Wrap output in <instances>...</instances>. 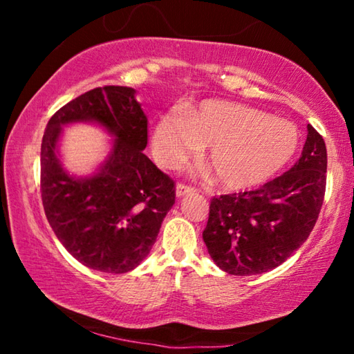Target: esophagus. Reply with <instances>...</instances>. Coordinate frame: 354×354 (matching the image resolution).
Masks as SVG:
<instances>
[{"mask_svg":"<svg viewBox=\"0 0 354 354\" xmlns=\"http://www.w3.org/2000/svg\"><path fill=\"white\" fill-rule=\"evenodd\" d=\"M195 189L190 187V185L187 184H183V183H178L176 184V196L178 198H181V196L187 195V194H194Z\"/></svg>","mask_w":354,"mask_h":354,"instance_id":"esophagus-1","label":"esophagus"}]
</instances>
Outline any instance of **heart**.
Instances as JSON below:
<instances>
[{
	"label": "heart",
	"mask_w": 354,
	"mask_h": 354,
	"mask_svg": "<svg viewBox=\"0 0 354 354\" xmlns=\"http://www.w3.org/2000/svg\"><path fill=\"white\" fill-rule=\"evenodd\" d=\"M206 145L205 160L226 190L256 187L289 162L298 147L292 123L254 107L205 100L184 113H165L153 136V153L175 167Z\"/></svg>",
	"instance_id": "heart-1"
}]
</instances>
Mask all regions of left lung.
Returning <instances> with one entry per match:
<instances>
[{
  "label": "left lung",
  "instance_id": "8db88e82",
  "mask_svg": "<svg viewBox=\"0 0 354 354\" xmlns=\"http://www.w3.org/2000/svg\"><path fill=\"white\" fill-rule=\"evenodd\" d=\"M326 164L325 140L308 124L301 158L289 171L259 189L214 196L203 241L221 270L268 272L306 242L325 198Z\"/></svg>",
  "mask_w": 354,
  "mask_h": 354
}]
</instances>
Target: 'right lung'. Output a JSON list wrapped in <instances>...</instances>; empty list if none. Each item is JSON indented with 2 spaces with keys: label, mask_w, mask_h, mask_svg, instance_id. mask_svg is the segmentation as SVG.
<instances>
[{
  "label": "right lung",
  "mask_w": 354,
  "mask_h": 354,
  "mask_svg": "<svg viewBox=\"0 0 354 354\" xmlns=\"http://www.w3.org/2000/svg\"><path fill=\"white\" fill-rule=\"evenodd\" d=\"M98 122L116 137L100 170L71 177L57 154L62 127ZM148 120L133 87L104 86L62 106L46 124L40 151L45 215L65 250L103 273L134 270L148 256L167 212L175 205V181L149 160Z\"/></svg>",
  "instance_id": "add662e5"
}]
</instances>
